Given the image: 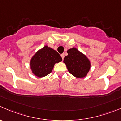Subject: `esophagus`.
I'll return each mask as SVG.
<instances>
[{
    "mask_svg": "<svg viewBox=\"0 0 121 121\" xmlns=\"http://www.w3.org/2000/svg\"><path fill=\"white\" fill-rule=\"evenodd\" d=\"M61 57L62 59H64V55L63 54H61Z\"/></svg>",
    "mask_w": 121,
    "mask_h": 121,
    "instance_id": "obj_1",
    "label": "esophagus"
}]
</instances>
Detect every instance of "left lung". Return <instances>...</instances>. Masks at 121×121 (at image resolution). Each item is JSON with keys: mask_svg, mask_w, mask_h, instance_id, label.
Segmentation results:
<instances>
[{"mask_svg": "<svg viewBox=\"0 0 121 121\" xmlns=\"http://www.w3.org/2000/svg\"><path fill=\"white\" fill-rule=\"evenodd\" d=\"M68 55L64 58L68 71L77 78L86 77L91 67L89 58L76 48H72L67 50Z\"/></svg>", "mask_w": 121, "mask_h": 121, "instance_id": "obj_1", "label": "left lung"}]
</instances>
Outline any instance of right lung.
<instances>
[{"label":"right lung","mask_w":121,"mask_h":121,"mask_svg":"<svg viewBox=\"0 0 121 121\" xmlns=\"http://www.w3.org/2000/svg\"><path fill=\"white\" fill-rule=\"evenodd\" d=\"M62 61L60 55L47 45L37 51L30 61L32 73L37 77H43L51 73L54 64Z\"/></svg>","instance_id":"obj_1"}]
</instances>
